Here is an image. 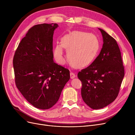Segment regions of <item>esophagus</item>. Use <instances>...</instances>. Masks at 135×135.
<instances>
[{"label":"esophagus","mask_w":135,"mask_h":135,"mask_svg":"<svg viewBox=\"0 0 135 135\" xmlns=\"http://www.w3.org/2000/svg\"><path fill=\"white\" fill-rule=\"evenodd\" d=\"M70 78H71V79H73V78H74L75 77V74L74 73H73V72H70Z\"/></svg>","instance_id":"esophagus-1"}]
</instances>
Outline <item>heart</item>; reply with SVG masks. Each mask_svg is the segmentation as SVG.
<instances>
[{
    "mask_svg": "<svg viewBox=\"0 0 135 135\" xmlns=\"http://www.w3.org/2000/svg\"><path fill=\"white\" fill-rule=\"evenodd\" d=\"M100 41L96 35L82 31H73L64 35L61 44H56L54 57L59 64L65 60L63 48L67 50V57L72 65L78 68L86 67L94 62L100 49Z\"/></svg>",
    "mask_w": 135,
    "mask_h": 135,
    "instance_id": "1",
    "label": "heart"
}]
</instances>
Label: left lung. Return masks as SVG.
<instances>
[{
  "instance_id": "1",
  "label": "left lung",
  "mask_w": 135,
  "mask_h": 135,
  "mask_svg": "<svg viewBox=\"0 0 135 135\" xmlns=\"http://www.w3.org/2000/svg\"><path fill=\"white\" fill-rule=\"evenodd\" d=\"M103 37L101 52L78 77L82 83L83 101L93 109L103 108L117 97L124 76L121 52L116 40L98 28Z\"/></svg>"
}]
</instances>
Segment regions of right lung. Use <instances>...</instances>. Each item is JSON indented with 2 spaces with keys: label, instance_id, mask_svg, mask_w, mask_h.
<instances>
[{
  "label": "right lung",
  "instance_id": "right-lung-1",
  "mask_svg": "<svg viewBox=\"0 0 135 135\" xmlns=\"http://www.w3.org/2000/svg\"><path fill=\"white\" fill-rule=\"evenodd\" d=\"M56 23L33 26L20 42L13 60L16 86L26 100L40 109L51 108L70 79L69 70L54 61Z\"/></svg>",
  "mask_w": 135,
  "mask_h": 135
}]
</instances>
